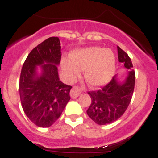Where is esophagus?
<instances>
[{
	"label": "esophagus",
	"instance_id": "1",
	"mask_svg": "<svg viewBox=\"0 0 158 158\" xmlns=\"http://www.w3.org/2000/svg\"><path fill=\"white\" fill-rule=\"evenodd\" d=\"M81 90L78 87H73L72 89H71V91H70V96H71V98L73 99H75L77 98L79 95L81 94Z\"/></svg>",
	"mask_w": 158,
	"mask_h": 158
}]
</instances>
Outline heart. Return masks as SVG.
<instances>
[{"instance_id": "b5f03b06", "label": "heart", "mask_w": 158, "mask_h": 158, "mask_svg": "<svg viewBox=\"0 0 158 158\" xmlns=\"http://www.w3.org/2000/svg\"><path fill=\"white\" fill-rule=\"evenodd\" d=\"M71 58H62V69L68 81L75 80L84 70L86 83L93 88L105 85L115 71V57L110 49L89 47L72 51Z\"/></svg>"}]
</instances>
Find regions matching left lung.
I'll return each mask as SVG.
<instances>
[{
	"label": "left lung",
	"mask_w": 158,
	"mask_h": 158,
	"mask_svg": "<svg viewBox=\"0 0 158 158\" xmlns=\"http://www.w3.org/2000/svg\"><path fill=\"white\" fill-rule=\"evenodd\" d=\"M118 62L123 64L126 77L121 80L118 74L113 77L109 84L98 91L89 92L92 99L87 114L92 120L99 125H106L120 118L131 102L135 89V73L128 54L119 47Z\"/></svg>",
	"instance_id": "obj_1"
}]
</instances>
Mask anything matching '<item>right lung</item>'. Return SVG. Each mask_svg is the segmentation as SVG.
I'll use <instances>...</instances> for the list:
<instances>
[{
    "label": "right lung",
    "mask_w": 158,
    "mask_h": 158,
    "mask_svg": "<svg viewBox=\"0 0 158 158\" xmlns=\"http://www.w3.org/2000/svg\"><path fill=\"white\" fill-rule=\"evenodd\" d=\"M61 43L48 38L28 54L19 77V96L25 115L36 126L49 127L60 117L70 100V85L58 77Z\"/></svg>",
    "instance_id": "obj_1"
}]
</instances>
